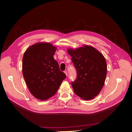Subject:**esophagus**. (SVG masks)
I'll return each mask as SVG.
<instances>
[{"instance_id": "esophagus-1", "label": "esophagus", "mask_w": 132, "mask_h": 132, "mask_svg": "<svg viewBox=\"0 0 132 132\" xmlns=\"http://www.w3.org/2000/svg\"><path fill=\"white\" fill-rule=\"evenodd\" d=\"M64 73L65 74L66 76H67V75H68V72H67V70H65V71H64Z\"/></svg>"}]
</instances>
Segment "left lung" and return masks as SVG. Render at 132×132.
<instances>
[{"label":"left lung","mask_w":132,"mask_h":132,"mask_svg":"<svg viewBox=\"0 0 132 132\" xmlns=\"http://www.w3.org/2000/svg\"><path fill=\"white\" fill-rule=\"evenodd\" d=\"M68 53L77 70V78L71 82L75 94L85 100L94 98L104 85L107 64L103 55L95 48L85 45Z\"/></svg>","instance_id":"8db88e82"}]
</instances>
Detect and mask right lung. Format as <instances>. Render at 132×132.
<instances>
[{"instance_id": "add662e5", "label": "right lung", "mask_w": 132, "mask_h": 132, "mask_svg": "<svg viewBox=\"0 0 132 132\" xmlns=\"http://www.w3.org/2000/svg\"><path fill=\"white\" fill-rule=\"evenodd\" d=\"M55 51L51 43H37L23 54V78L31 94L40 100L53 96L66 78L53 58Z\"/></svg>"}]
</instances>
